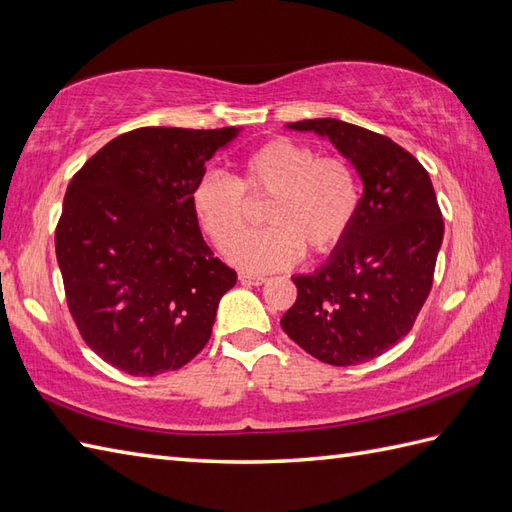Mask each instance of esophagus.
<instances>
[{"mask_svg":"<svg viewBox=\"0 0 512 512\" xmlns=\"http://www.w3.org/2000/svg\"><path fill=\"white\" fill-rule=\"evenodd\" d=\"M239 280H241L243 284H247V286H260V284L267 282V278H263V276H252V273H239Z\"/></svg>","mask_w":512,"mask_h":512,"instance_id":"obj_1","label":"esophagus"}]
</instances>
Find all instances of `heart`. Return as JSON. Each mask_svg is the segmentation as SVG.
Masks as SVG:
<instances>
[{"mask_svg": "<svg viewBox=\"0 0 512 512\" xmlns=\"http://www.w3.org/2000/svg\"><path fill=\"white\" fill-rule=\"evenodd\" d=\"M247 194L271 196L265 231L238 236L246 225ZM191 208L197 226L221 252L245 271L289 269L304 256H326L350 234L360 208V182L341 156H321L319 149L291 136H273L252 149L236 180L223 171H206L193 186Z\"/></svg>", "mask_w": 512, "mask_h": 512, "instance_id": "obj_1", "label": "heart"}]
</instances>
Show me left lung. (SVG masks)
<instances>
[{
    "instance_id": "1",
    "label": "left lung",
    "mask_w": 512,
    "mask_h": 512,
    "mask_svg": "<svg viewBox=\"0 0 512 512\" xmlns=\"http://www.w3.org/2000/svg\"><path fill=\"white\" fill-rule=\"evenodd\" d=\"M328 136L365 184L347 239L313 276H295L282 330L321 363L350 367L413 330L443 243V217L421 162L389 136L339 119L289 123Z\"/></svg>"
}]
</instances>
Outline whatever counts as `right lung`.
I'll list each match as a JSON object with an SVG mask.
<instances>
[{
  "instance_id": "1",
  "label": "right lung",
  "mask_w": 512,
  "mask_h": 512,
  "mask_svg": "<svg viewBox=\"0 0 512 512\" xmlns=\"http://www.w3.org/2000/svg\"><path fill=\"white\" fill-rule=\"evenodd\" d=\"M236 128H136L71 178L56 226L69 313L91 350L130 376L176 371L204 350L236 271L191 208L206 162Z\"/></svg>"
}]
</instances>
